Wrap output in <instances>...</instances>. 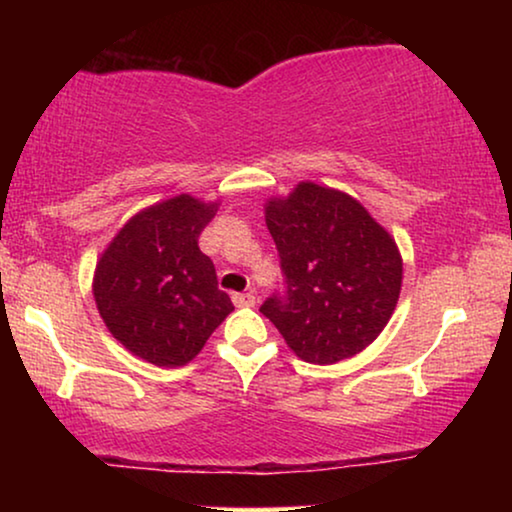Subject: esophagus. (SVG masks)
I'll return each instance as SVG.
<instances>
[{"instance_id": "esophagus-1", "label": "esophagus", "mask_w": 512, "mask_h": 512, "mask_svg": "<svg viewBox=\"0 0 512 512\" xmlns=\"http://www.w3.org/2000/svg\"><path fill=\"white\" fill-rule=\"evenodd\" d=\"M233 303H235V307H254L256 296L254 293H235Z\"/></svg>"}]
</instances>
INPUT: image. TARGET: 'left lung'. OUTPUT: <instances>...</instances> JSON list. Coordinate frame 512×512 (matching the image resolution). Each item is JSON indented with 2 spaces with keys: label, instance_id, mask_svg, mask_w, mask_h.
Masks as SVG:
<instances>
[{
  "label": "left lung",
  "instance_id": "left-lung-1",
  "mask_svg": "<svg viewBox=\"0 0 512 512\" xmlns=\"http://www.w3.org/2000/svg\"><path fill=\"white\" fill-rule=\"evenodd\" d=\"M265 223L286 291L261 312L291 352L317 366L363 352L401 296L403 258L389 230L349 193L314 181L265 200Z\"/></svg>",
  "mask_w": 512,
  "mask_h": 512
}]
</instances>
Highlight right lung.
I'll list each match as a JSON object with an SVG mask.
<instances>
[{"mask_svg": "<svg viewBox=\"0 0 512 512\" xmlns=\"http://www.w3.org/2000/svg\"><path fill=\"white\" fill-rule=\"evenodd\" d=\"M219 200L181 193L139 209L97 258L93 296L109 333L158 368L186 366L235 310L198 247Z\"/></svg>", "mask_w": 512, "mask_h": 512, "instance_id": "1", "label": "right lung"}]
</instances>
